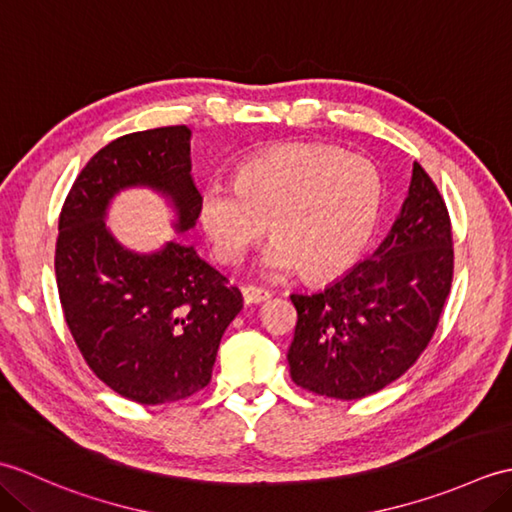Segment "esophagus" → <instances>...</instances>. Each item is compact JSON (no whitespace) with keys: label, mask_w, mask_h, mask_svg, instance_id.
<instances>
[{"label":"esophagus","mask_w":512,"mask_h":512,"mask_svg":"<svg viewBox=\"0 0 512 512\" xmlns=\"http://www.w3.org/2000/svg\"><path fill=\"white\" fill-rule=\"evenodd\" d=\"M242 295H244V301L246 303H262L266 299H270V290L262 288V286H242Z\"/></svg>","instance_id":"34e87169"}]
</instances>
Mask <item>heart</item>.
I'll use <instances>...</instances> for the list:
<instances>
[{
    "mask_svg": "<svg viewBox=\"0 0 512 512\" xmlns=\"http://www.w3.org/2000/svg\"><path fill=\"white\" fill-rule=\"evenodd\" d=\"M383 200V182L363 156L328 145H286L264 151L237 169L235 182H211L200 215L213 250L239 262L266 233L259 266L270 277L303 268L332 277L361 255Z\"/></svg>",
    "mask_w": 512,
    "mask_h": 512,
    "instance_id": "obj_1",
    "label": "heart"
}]
</instances>
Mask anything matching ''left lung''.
I'll return each instance as SVG.
<instances>
[{
    "label": "left lung",
    "instance_id": "1",
    "mask_svg": "<svg viewBox=\"0 0 512 512\" xmlns=\"http://www.w3.org/2000/svg\"><path fill=\"white\" fill-rule=\"evenodd\" d=\"M453 281L447 204L413 162L400 215L380 246L297 308L290 376L312 394L356 400L394 383L438 328Z\"/></svg>",
    "mask_w": 512,
    "mask_h": 512
}]
</instances>
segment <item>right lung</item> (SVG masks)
I'll return each instance as SVG.
<instances>
[{
	"label": "right lung",
	"instance_id": "add662e5",
	"mask_svg": "<svg viewBox=\"0 0 512 512\" xmlns=\"http://www.w3.org/2000/svg\"><path fill=\"white\" fill-rule=\"evenodd\" d=\"M145 187L165 198L178 233L200 217L191 178V129L127 134L90 158L59 217L54 273L65 323L85 363L116 394L162 405L209 385L222 334L242 292L193 246L171 239L154 253L123 246L105 224L112 200Z\"/></svg>",
	"mask_w": 512,
	"mask_h": 512
}]
</instances>
